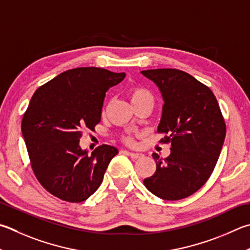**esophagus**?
Wrapping results in <instances>:
<instances>
[{
	"instance_id": "34e87169",
	"label": "esophagus",
	"mask_w": 250,
	"mask_h": 250,
	"mask_svg": "<svg viewBox=\"0 0 250 250\" xmlns=\"http://www.w3.org/2000/svg\"><path fill=\"white\" fill-rule=\"evenodd\" d=\"M125 153L128 154L129 156H131L132 158H134V160H137V158H140V157H142V156H143L142 154H140V153H134V152H129V151H125Z\"/></svg>"
}]
</instances>
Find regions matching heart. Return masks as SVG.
Masks as SVG:
<instances>
[{"instance_id":"obj_1","label":"heart","mask_w":250,"mask_h":250,"mask_svg":"<svg viewBox=\"0 0 250 250\" xmlns=\"http://www.w3.org/2000/svg\"><path fill=\"white\" fill-rule=\"evenodd\" d=\"M129 97L132 105H137V104L143 103V102H153V95L147 88L143 87V86H133L129 90ZM141 135L140 132H129L124 137V141L126 144H134L135 140H137Z\"/></svg>"}]
</instances>
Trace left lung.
<instances>
[{
    "label": "left lung",
    "mask_w": 250,
    "mask_h": 250,
    "mask_svg": "<svg viewBox=\"0 0 250 250\" xmlns=\"http://www.w3.org/2000/svg\"><path fill=\"white\" fill-rule=\"evenodd\" d=\"M160 87L164 106L158 133L160 142L170 144L167 158L153 153L156 171L143 184L167 201L191 196L210 178L223 146L226 125L214 94L177 69L141 72Z\"/></svg>",
    "instance_id": "left-lung-1"
}]
</instances>
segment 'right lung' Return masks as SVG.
Here are the masks:
<instances>
[{"label": "right lung", "mask_w": 250, "mask_h": 250, "mask_svg": "<svg viewBox=\"0 0 250 250\" xmlns=\"http://www.w3.org/2000/svg\"><path fill=\"white\" fill-rule=\"evenodd\" d=\"M101 67H78L36 90L21 120L31 169L40 185L63 201L80 203L96 191L118 149L103 144L87 155L80 147L86 129L102 119L106 92L125 79Z\"/></svg>", "instance_id": "right-lung-1"}]
</instances>
